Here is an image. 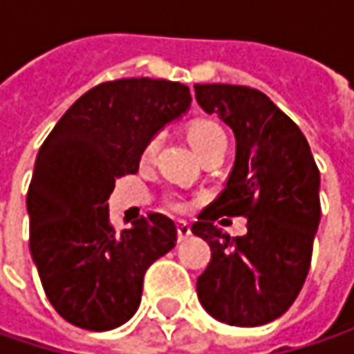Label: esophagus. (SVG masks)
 I'll return each instance as SVG.
<instances>
[{"mask_svg": "<svg viewBox=\"0 0 354 354\" xmlns=\"http://www.w3.org/2000/svg\"><path fill=\"white\" fill-rule=\"evenodd\" d=\"M177 232H179V240H185V238L191 234V225L185 223V221H179L177 223Z\"/></svg>", "mask_w": 354, "mask_h": 354, "instance_id": "1", "label": "esophagus"}]
</instances>
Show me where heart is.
Wrapping results in <instances>:
<instances>
[{
    "label": "heart",
    "instance_id": "obj_1",
    "mask_svg": "<svg viewBox=\"0 0 354 354\" xmlns=\"http://www.w3.org/2000/svg\"><path fill=\"white\" fill-rule=\"evenodd\" d=\"M187 136H189V142L193 143V147L197 149V153L203 159H207L209 156H214V153H225L226 151V133L225 129L221 128L218 122L214 120H209V118H198V120H193L187 128ZM157 138H151L149 142L145 143L142 151L143 161H151L157 151ZM173 209L177 211H183L185 203L181 201H173L171 203Z\"/></svg>",
    "mask_w": 354,
    "mask_h": 354
}]
</instances>
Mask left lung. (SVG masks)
Here are the masks:
<instances>
[{
	"mask_svg": "<svg viewBox=\"0 0 354 354\" xmlns=\"http://www.w3.org/2000/svg\"><path fill=\"white\" fill-rule=\"evenodd\" d=\"M195 96L236 136L226 187L193 225L212 252L197 295L214 319L266 325L292 307L307 278L321 218L319 169L301 129L264 92L195 84ZM221 216H246L249 232L230 239L214 225Z\"/></svg>",
	"mask_w": 354,
	"mask_h": 354,
	"instance_id": "1",
	"label": "left lung"
}]
</instances>
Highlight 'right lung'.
I'll return each mask as SVG.
<instances>
[{"instance_id": "1", "label": "right lung", "mask_w": 354, "mask_h": 354, "mask_svg": "<svg viewBox=\"0 0 354 354\" xmlns=\"http://www.w3.org/2000/svg\"><path fill=\"white\" fill-rule=\"evenodd\" d=\"M181 82L120 78L82 94L43 142L27 191L29 248L62 319L116 329L140 307L145 270L177 244V226L149 212L116 230L106 201L140 169L145 143L183 114Z\"/></svg>"}]
</instances>
